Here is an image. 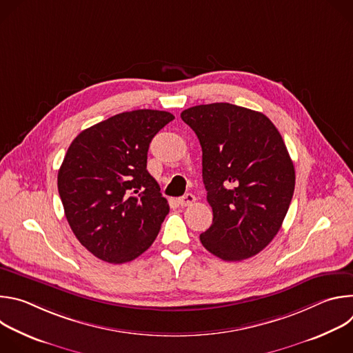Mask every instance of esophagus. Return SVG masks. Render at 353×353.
Instances as JSON below:
<instances>
[{
    "mask_svg": "<svg viewBox=\"0 0 353 353\" xmlns=\"http://www.w3.org/2000/svg\"><path fill=\"white\" fill-rule=\"evenodd\" d=\"M192 203H195V196H194L191 192H188V194H185V195H183V196L179 198V204H180L181 207H188V205H191Z\"/></svg>",
    "mask_w": 353,
    "mask_h": 353,
    "instance_id": "34e87169",
    "label": "esophagus"
}]
</instances>
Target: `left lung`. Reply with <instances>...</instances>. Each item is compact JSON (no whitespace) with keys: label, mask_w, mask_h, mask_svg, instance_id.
Returning <instances> with one entry per match:
<instances>
[{"label":"left lung","mask_w":353,"mask_h":353,"mask_svg":"<svg viewBox=\"0 0 353 353\" xmlns=\"http://www.w3.org/2000/svg\"><path fill=\"white\" fill-rule=\"evenodd\" d=\"M181 120L203 148V180L214 219L199 234L225 261L259 254L279 232L294 191L286 145L260 112L230 103L190 108Z\"/></svg>","instance_id":"obj_1"}]
</instances>
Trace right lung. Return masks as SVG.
Wrapping results in <instances>:
<instances>
[{
    "label": "right lung",
    "mask_w": 353,
    "mask_h": 353,
    "mask_svg": "<svg viewBox=\"0 0 353 353\" xmlns=\"http://www.w3.org/2000/svg\"><path fill=\"white\" fill-rule=\"evenodd\" d=\"M173 119L161 110L125 112L71 142L59 170V192L74 234L94 257L128 263L155 241L169 204L146 170L148 149Z\"/></svg>",
    "instance_id": "add662e5"
}]
</instances>
